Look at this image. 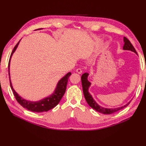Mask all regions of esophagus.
Masks as SVG:
<instances>
[{
  "label": "esophagus",
  "mask_w": 146,
  "mask_h": 146,
  "mask_svg": "<svg viewBox=\"0 0 146 146\" xmlns=\"http://www.w3.org/2000/svg\"><path fill=\"white\" fill-rule=\"evenodd\" d=\"M76 72L79 74H81L82 73V70L81 68H78V69H76Z\"/></svg>",
  "instance_id": "34e87169"
}]
</instances>
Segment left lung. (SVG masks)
Segmentation results:
<instances>
[{
  "label": "left lung",
  "mask_w": 146,
  "mask_h": 146,
  "mask_svg": "<svg viewBox=\"0 0 146 146\" xmlns=\"http://www.w3.org/2000/svg\"><path fill=\"white\" fill-rule=\"evenodd\" d=\"M123 41H124V45H123V49H124V50L131 51L137 54V52H136L134 47L132 46L131 42H130V41L127 38L124 37V38H123ZM88 76V73H85L84 74H83L81 77L83 94H84L86 101L88 103V104L90 105V107H91L92 108H94V109H95L96 111H97L98 112L104 113V114H108V115L111 114L114 112H116V111H118L119 110L123 109V108L128 106L129 104L131 103V102H129L128 104L123 105L122 107L115 108H104L100 106V105H98L97 104V102L94 100V99L93 98L92 95L90 94L88 92V88L90 87V86L91 83L88 82V78H87Z\"/></svg>",
  "instance_id": "left-lung-1"
}]
</instances>
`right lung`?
Instances as JSON below:
<instances>
[{
	"instance_id": "add662e5",
	"label": "right lung",
	"mask_w": 146,
	"mask_h": 146,
	"mask_svg": "<svg viewBox=\"0 0 146 146\" xmlns=\"http://www.w3.org/2000/svg\"><path fill=\"white\" fill-rule=\"evenodd\" d=\"M20 41H19L17 44L15 46L13 50L12 51V53L11 54L10 59H9V64H8V68H9V82H10L11 88L12 89V91L13 92V94L14 97L16 99L17 102L21 106H23L24 108H26V109L31 110L32 111H36V112H43V111H47L49 110L52 109L54 107H55L56 105L59 104L60 102L61 99L64 95L65 91L66 89V85L68 83V78H69L70 76L71 75L70 72L68 73L66 75L63 77L60 81L58 82L56 88L54 92L49 97L45 98L42 100L38 101V102H31L27 101L26 100H24L23 98H21L20 96L15 92L13 87L12 86V83L11 81V77H10V73H9V68H10V62L11 59L12 54L14 53L15 49L17 48Z\"/></svg>"
}]
</instances>
